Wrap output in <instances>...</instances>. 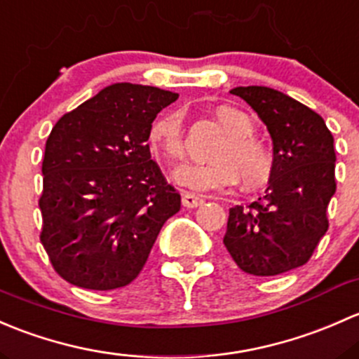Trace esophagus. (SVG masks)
I'll list each match as a JSON object with an SVG mask.
<instances>
[{
  "instance_id": "obj_1",
  "label": "esophagus",
  "mask_w": 359,
  "mask_h": 359,
  "mask_svg": "<svg viewBox=\"0 0 359 359\" xmlns=\"http://www.w3.org/2000/svg\"><path fill=\"white\" fill-rule=\"evenodd\" d=\"M181 201H183V205L184 207H198L204 204V197H201V195H195V194H190V191H184L183 195H181Z\"/></svg>"
}]
</instances>
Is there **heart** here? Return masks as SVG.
Returning a JSON list of instances; mask_svg holds the SVG:
<instances>
[{
    "instance_id": "b5f03b06",
    "label": "heart",
    "mask_w": 359,
    "mask_h": 359,
    "mask_svg": "<svg viewBox=\"0 0 359 359\" xmlns=\"http://www.w3.org/2000/svg\"><path fill=\"white\" fill-rule=\"evenodd\" d=\"M217 123L226 140L214 150V161L205 164H184L175 171V181L190 190H224L242 181L247 190L264 187L273 176L275 158L271 150L254 138L256 123L249 114L235 107H219ZM150 149L168 162L184 158L183 123L178 112H169L154 121L149 131Z\"/></svg>"
}]
</instances>
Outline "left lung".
<instances>
[{
    "label": "left lung",
    "instance_id": "8db88e82",
    "mask_svg": "<svg viewBox=\"0 0 359 359\" xmlns=\"http://www.w3.org/2000/svg\"><path fill=\"white\" fill-rule=\"evenodd\" d=\"M257 112L273 140L264 195L230 209L223 243L242 271L275 276L306 264L327 233L335 194L334 136L315 110L266 86L230 91Z\"/></svg>",
    "mask_w": 359,
    "mask_h": 359
}]
</instances>
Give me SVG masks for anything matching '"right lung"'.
<instances>
[{
	"mask_svg": "<svg viewBox=\"0 0 359 359\" xmlns=\"http://www.w3.org/2000/svg\"><path fill=\"white\" fill-rule=\"evenodd\" d=\"M178 93L116 83L65 114L43 158L41 243L72 285L114 290L145 266L158 231L181 207L147 145Z\"/></svg>",
	"mask_w": 359,
	"mask_h": 359,
	"instance_id": "right-lung-1",
	"label": "right lung"
}]
</instances>
